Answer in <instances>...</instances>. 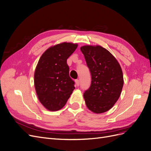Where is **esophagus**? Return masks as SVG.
<instances>
[{
    "instance_id": "34e87169",
    "label": "esophagus",
    "mask_w": 151,
    "mask_h": 151,
    "mask_svg": "<svg viewBox=\"0 0 151 151\" xmlns=\"http://www.w3.org/2000/svg\"><path fill=\"white\" fill-rule=\"evenodd\" d=\"M75 83H76V85L77 86H79L80 82H79V80H76V81H75Z\"/></svg>"
}]
</instances>
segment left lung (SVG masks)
<instances>
[{"label": "left lung", "instance_id": "1", "mask_svg": "<svg viewBox=\"0 0 151 151\" xmlns=\"http://www.w3.org/2000/svg\"><path fill=\"white\" fill-rule=\"evenodd\" d=\"M91 74V84L84 93L86 106L100 114L110 109L118 101L123 86L122 68L116 58L100 45L81 47Z\"/></svg>", "mask_w": 151, "mask_h": 151}]
</instances>
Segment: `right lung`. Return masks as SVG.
<instances>
[{"instance_id": "obj_1", "label": "right lung", "mask_w": 151, "mask_h": 151, "mask_svg": "<svg viewBox=\"0 0 151 151\" xmlns=\"http://www.w3.org/2000/svg\"><path fill=\"white\" fill-rule=\"evenodd\" d=\"M77 46V43L63 42L50 47L42 54L36 67V93L40 102L49 111L62 109L75 89L67 60Z\"/></svg>"}]
</instances>
